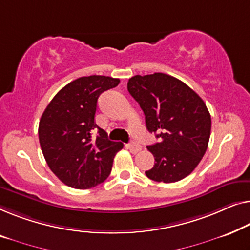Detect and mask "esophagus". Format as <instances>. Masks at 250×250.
Masks as SVG:
<instances>
[{"label":"esophagus","mask_w":250,"mask_h":250,"mask_svg":"<svg viewBox=\"0 0 250 250\" xmlns=\"http://www.w3.org/2000/svg\"><path fill=\"white\" fill-rule=\"evenodd\" d=\"M127 147H128V149H129V151L132 152V153H137V152L142 150V146H141L140 144H137V143H134V142L129 143L128 146H127Z\"/></svg>","instance_id":"34e87169"}]
</instances>
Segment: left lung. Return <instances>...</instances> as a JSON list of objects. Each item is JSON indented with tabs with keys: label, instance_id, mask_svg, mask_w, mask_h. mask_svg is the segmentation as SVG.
<instances>
[{
	"label": "left lung",
	"instance_id": "left-lung-1",
	"mask_svg": "<svg viewBox=\"0 0 250 250\" xmlns=\"http://www.w3.org/2000/svg\"><path fill=\"white\" fill-rule=\"evenodd\" d=\"M127 90L146 115L147 131L159 139L147 146L155 162L146 177L158 183L184 179L201 162L211 135V115L203 99L165 73L135 75Z\"/></svg>",
	"mask_w": 250,
	"mask_h": 250
}]
</instances>
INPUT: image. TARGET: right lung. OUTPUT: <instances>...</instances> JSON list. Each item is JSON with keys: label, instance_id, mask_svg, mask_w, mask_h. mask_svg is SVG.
<instances>
[{"label": "right lung", "instance_id": "1", "mask_svg": "<svg viewBox=\"0 0 250 250\" xmlns=\"http://www.w3.org/2000/svg\"><path fill=\"white\" fill-rule=\"evenodd\" d=\"M119 79L90 75L61 89L39 121V143L50 170L65 185L88 189L110 175L115 155L123 143L108 140L95 122L99 96L115 88ZM95 130L99 133L92 139Z\"/></svg>", "mask_w": 250, "mask_h": 250}]
</instances>
